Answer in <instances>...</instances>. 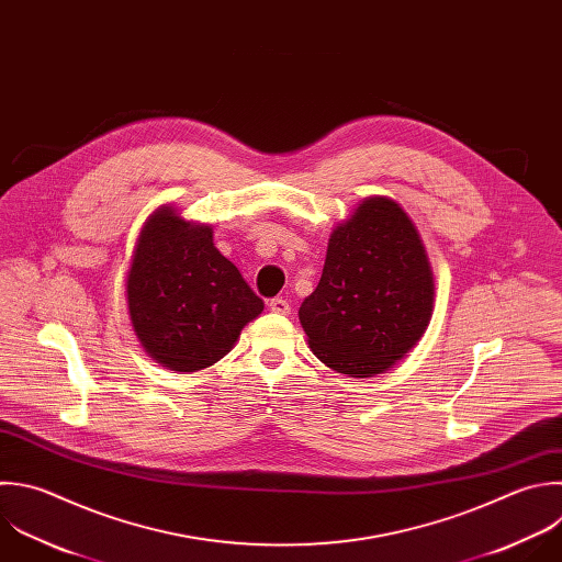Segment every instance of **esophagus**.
<instances>
[{
    "label": "esophagus",
    "mask_w": 562,
    "mask_h": 562,
    "mask_svg": "<svg viewBox=\"0 0 562 562\" xmlns=\"http://www.w3.org/2000/svg\"><path fill=\"white\" fill-rule=\"evenodd\" d=\"M268 307H270V312H274V314H290V303L285 301V299H272L270 303H268Z\"/></svg>",
    "instance_id": "1"
}]
</instances>
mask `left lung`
Listing matches in <instances>:
<instances>
[{
	"mask_svg": "<svg viewBox=\"0 0 562 562\" xmlns=\"http://www.w3.org/2000/svg\"><path fill=\"white\" fill-rule=\"evenodd\" d=\"M432 305V268L413 220L395 200L371 195L334 226L299 321L323 364L373 378L422 340Z\"/></svg>",
	"mask_w": 562,
	"mask_h": 562,
	"instance_id": "1",
	"label": "left lung"
}]
</instances>
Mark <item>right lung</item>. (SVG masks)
I'll list each match as a JSON object with an SVG mask.
<instances>
[{
	"mask_svg": "<svg viewBox=\"0 0 562 562\" xmlns=\"http://www.w3.org/2000/svg\"><path fill=\"white\" fill-rule=\"evenodd\" d=\"M125 292L143 349L178 373L222 360L263 312V301L215 248L213 226L184 220L171 204L145 220Z\"/></svg>",
	"mask_w": 562,
	"mask_h": 562,
	"instance_id": "right-lung-1",
	"label": "right lung"
}]
</instances>
